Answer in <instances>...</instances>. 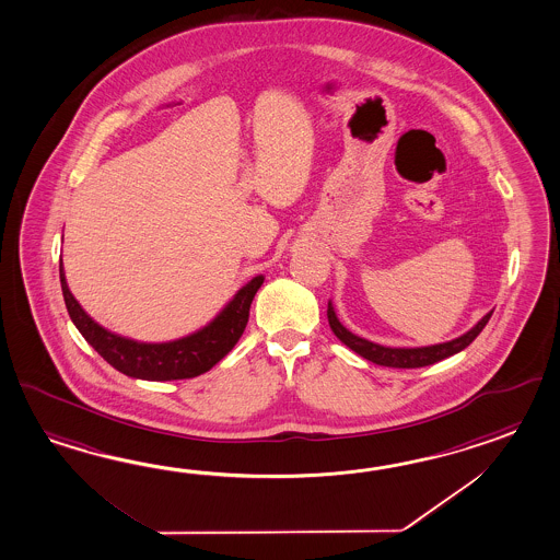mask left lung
Masks as SVG:
<instances>
[{
  "instance_id": "8db88e82",
  "label": "left lung",
  "mask_w": 560,
  "mask_h": 560,
  "mask_svg": "<svg viewBox=\"0 0 560 560\" xmlns=\"http://www.w3.org/2000/svg\"><path fill=\"white\" fill-rule=\"evenodd\" d=\"M492 317V311L486 313L485 317L474 325L472 329L464 336L456 337L446 343H438L430 348H384L377 346L373 341H368L363 337L353 336L349 329L339 324L334 305L327 303V319L329 327L336 334L337 339L341 343H346L349 349H353L355 353H360L361 358L373 361L377 365H386V368H423V365H432L435 361L446 360L450 355L458 353L464 348H468L476 337L480 336V331L485 329L488 319Z\"/></svg>"
}]
</instances>
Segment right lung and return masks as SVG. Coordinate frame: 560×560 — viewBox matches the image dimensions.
<instances>
[{
  "label": "right lung",
  "mask_w": 560,
  "mask_h": 560,
  "mask_svg": "<svg viewBox=\"0 0 560 560\" xmlns=\"http://www.w3.org/2000/svg\"><path fill=\"white\" fill-rule=\"evenodd\" d=\"M262 275L250 279L249 283L236 291L235 298L229 301L211 324L202 327L192 336L168 341V343H140L135 339L110 334L100 327L86 311L80 307L74 295L70 293L63 277L62 259H60V283H62L66 310L74 322L78 331L88 343L98 351L104 360L125 375L150 382H171V380H188L200 373L209 372L214 363L235 348L238 337L243 336L249 322L250 303L255 293L262 285Z\"/></svg>",
  "instance_id": "add662e5"
}]
</instances>
